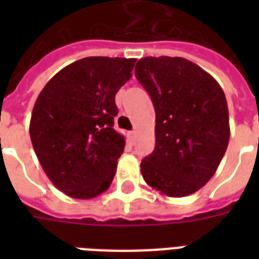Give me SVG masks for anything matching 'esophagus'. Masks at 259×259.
Listing matches in <instances>:
<instances>
[{
  "instance_id": "1",
  "label": "esophagus",
  "mask_w": 259,
  "mask_h": 259,
  "mask_svg": "<svg viewBox=\"0 0 259 259\" xmlns=\"http://www.w3.org/2000/svg\"><path fill=\"white\" fill-rule=\"evenodd\" d=\"M136 136H137V133H136L134 130L129 133V137H130V140H132V141H134V140H136Z\"/></svg>"
}]
</instances>
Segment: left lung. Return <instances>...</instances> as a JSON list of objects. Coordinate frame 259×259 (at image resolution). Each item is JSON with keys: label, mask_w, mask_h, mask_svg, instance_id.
<instances>
[{"label": "left lung", "mask_w": 259, "mask_h": 259, "mask_svg": "<svg viewBox=\"0 0 259 259\" xmlns=\"http://www.w3.org/2000/svg\"><path fill=\"white\" fill-rule=\"evenodd\" d=\"M136 78L156 111V146L141 162L146 184L169 197L208 183L230 140L229 109L219 83L184 58H144Z\"/></svg>", "instance_id": "8db88e82"}]
</instances>
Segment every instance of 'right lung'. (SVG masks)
Masks as SVG:
<instances>
[{
	"mask_svg": "<svg viewBox=\"0 0 259 259\" xmlns=\"http://www.w3.org/2000/svg\"><path fill=\"white\" fill-rule=\"evenodd\" d=\"M136 59L91 56L60 70L38 94L30 117L34 153L52 184L74 199L109 189L125 148L114 130L115 94Z\"/></svg>",
	"mask_w": 259,
	"mask_h": 259,
	"instance_id": "right-lung-1",
	"label": "right lung"
}]
</instances>
